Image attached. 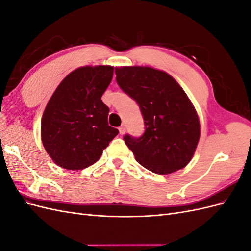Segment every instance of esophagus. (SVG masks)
<instances>
[{
	"label": "esophagus",
	"instance_id": "34e87169",
	"mask_svg": "<svg viewBox=\"0 0 251 251\" xmlns=\"http://www.w3.org/2000/svg\"><path fill=\"white\" fill-rule=\"evenodd\" d=\"M118 130H119V133H120V135H124V134L126 133V126L123 125V126H119Z\"/></svg>",
	"mask_w": 251,
	"mask_h": 251
}]
</instances>
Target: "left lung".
Listing matches in <instances>:
<instances>
[{
	"mask_svg": "<svg viewBox=\"0 0 251 251\" xmlns=\"http://www.w3.org/2000/svg\"><path fill=\"white\" fill-rule=\"evenodd\" d=\"M116 81L138 103L146 124L139 138L126 135L135 159L149 171L168 175L192 160L200 121L184 90L169 73L148 66L115 68Z\"/></svg>",
	"mask_w": 251,
	"mask_h": 251,
	"instance_id": "obj_1",
	"label": "left lung"
}]
</instances>
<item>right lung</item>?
Segmentation results:
<instances>
[{"label": "right lung", "mask_w": 251, "mask_h": 251, "mask_svg": "<svg viewBox=\"0 0 251 251\" xmlns=\"http://www.w3.org/2000/svg\"><path fill=\"white\" fill-rule=\"evenodd\" d=\"M113 66H83L59 83L45 108L43 146L55 164L82 170L94 164L119 133L108 124L101 96L113 78Z\"/></svg>", "instance_id": "1"}]
</instances>
